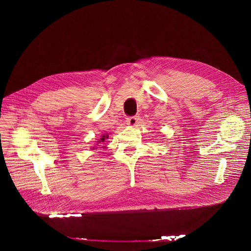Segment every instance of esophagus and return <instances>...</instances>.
<instances>
[{
    "label": "esophagus",
    "instance_id": "esophagus-1",
    "mask_svg": "<svg viewBox=\"0 0 251 251\" xmlns=\"http://www.w3.org/2000/svg\"><path fill=\"white\" fill-rule=\"evenodd\" d=\"M138 124V117L137 116H131L126 118V125L130 126H136Z\"/></svg>",
    "mask_w": 251,
    "mask_h": 251
}]
</instances>
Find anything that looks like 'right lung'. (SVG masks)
<instances>
[{
  "label": "right lung",
  "instance_id": "1",
  "mask_svg": "<svg viewBox=\"0 0 251 251\" xmlns=\"http://www.w3.org/2000/svg\"><path fill=\"white\" fill-rule=\"evenodd\" d=\"M109 138V135H101L100 138H98L97 141H96V144H100V143H103L105 141V139ZM104 144V143H103ZM95 148V147H94ZM94 148L92 150H94ZM97 149V148H96Z\"/></svg>",
  "mask_w": 251,
  "mask_h": 251
}]
</instances>
